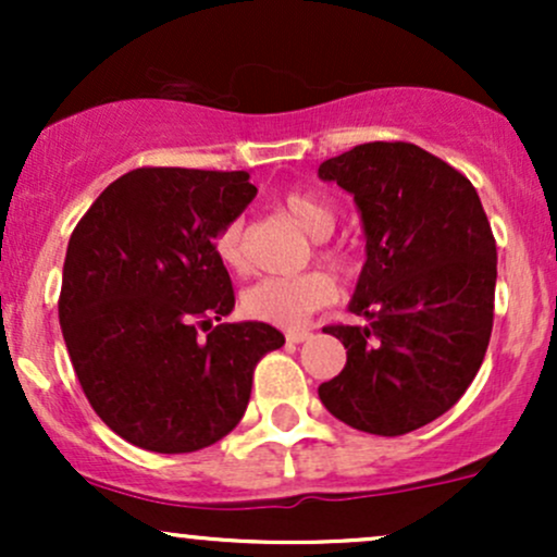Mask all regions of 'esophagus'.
<instances>
[{"mask_svg":"<svg viewBox=\"0 0 557 557\" xmlns=\"http://www.w3.org/2000/svg\"><path fill=\"white\" fill-rule=\"evenodd\" d=\"M309 337H311L309 330H287L285 332L287 343H304V341H309Z\"/></svg>","mask_w":557,"mask_h":557,"instance_id":"obj_1","label":"esophagus"}]
</instances>
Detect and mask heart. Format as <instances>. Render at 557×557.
I'll use <instances>...</instances> for the list:
<instances>
[{
    "instance_id": "obj_1",
    "label": "heart",
    "mask_w": 557,
    "mask_h": 557,
    "mask_svg": "<svg viewBox=\"0 0 557 557\" xmlns=\"http://www.w3.org/2000/svg\"><path fill=\"white\" fill-rule=\"evenodd\" d=\"M283 212L311 238H324L332 230L335 214L322 196L309 190H290L280 201ZM214 251L227 270H243V227L240 222H230L216 235ZM322 259L337 270L350 267V257L343 248H322ZM337 287L330 274L304 272L296 277H264L243 293V311L257 322L274 324V327H300L317 309L335 300Z\"/></svg>"
}]
</instances>
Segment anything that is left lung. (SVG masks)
I'll return each mask as SVG.
<instances>
[{"label": "left lung", "mask_w": 557, "mask_h": 557, "mask_svg": "<svg viewBox=\"0 0 557 557\" xmlns=\"http://www.w3.org/2000/svg\"><path fill=\"white\" fill-rule=\"evenodd\" d=\"M354 196L367 261L348 309L324 327L348 348L319 400L354 430L398 437L443 417L490 345L497 248L476 188L413 144H361L319 164Z\"/></svg>", "instance_id": "left-lung-1"}]
</instances>
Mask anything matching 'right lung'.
<instances>
[{"mask_svg":"<svg viewBox=\"0 0 557 557\" xmlns=\"http://www.w3.org/2000/svg\"><path fill=\"white\" fill-rule=\"evenodd\" d=\"M248 172L140 168L96 198L67 243L60 324L99 419L154 453L214 445L246 413L253 367L283 348L235 306L216 235L253 201ZM212 329L207 338L197 327Z\"/></svg>","mask_w":557,"mask_h":557,"instance_id":"right-lung-1","label":"right lung"}]
</instances>
